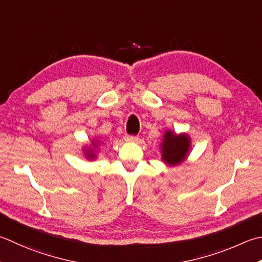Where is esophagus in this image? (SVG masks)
Instances as JSON below:
<instances>
[{
  "label": "esophagus",
  "mask_w": 262,
  "mask_h": 262,
  "mask_svg": "<svg viewBox=\"0 0 262 262\" xmlns=\"http://www.w3.org/2000/svg\"><path fill=\"white\" fill-rule=\"evenodd\" d=\"M138 140L137 136H134V135H126L125 136V141L126 142H135Z\"/></svg>",
  "instance_id": "esophagus-1"
}]
</instances>
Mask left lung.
<instances>
[{"label": "left lung", "mask_w": 262, "mask_h": 262, "mask_svg": "<svg viewBox=\"0 0 262 262\" xmlns=\"http://www.w3.org/2000/svg\"><path fill=\"white\" fill-rule=\"evenodd\" d=\"M161 159L169 166H176L187 158L191 147V138L187 134H175L167 130L161 143Z\"/></svg>", "instance_id": "obj_1"}]
</instances>
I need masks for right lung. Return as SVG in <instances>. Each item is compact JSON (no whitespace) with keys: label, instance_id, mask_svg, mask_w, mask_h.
Listing matches in <instances>:
<instances>
[{"label":"right lung","instance_id":"right-lung-1","mask_svg":"<svg viewBox=\"0 0 262 262\" xmlns=\"http://www.w3.org/2000/svg\"><path fill=\"white\" fill-rule=\"evenodd\" d=\"M92 144H93V147H86L85 150H84L85 157L87 159H94L96 157V155H95L96 152L95 151L97 150V145H99V142L94 141V142H92Z\"/></svg>","mask_w":262,"mask_h":262}]
</instances>
